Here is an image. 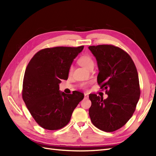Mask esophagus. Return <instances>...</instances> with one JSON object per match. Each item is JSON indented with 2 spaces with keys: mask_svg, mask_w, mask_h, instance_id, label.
I'll use <instances>...</instances> for the list:
<instances>
[{
  "mask_svg": "<svg viewBox=\"0 0 156 156\" xmlns=\"http://www.w3.org/2000/svg\"><path fill=\"white\" fill-rule=\"evenodd\" d=\"M88 94H87V93H84V98H88Z\"/></svg>",
  "mask_w": 156,
  "mask_h": 156,
  "instance_id": "obj_1",
  "label": "esophagus"
}]
</instances>
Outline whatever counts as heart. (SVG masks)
Listing matches in <instances>:
<instances>
[{"instance_id": "b5f03b06", "label": "heart", "mask_w": 156, "mask_h": 156, "mask_svg": "<svg viewBox=\"0 0 156 156\" xmlns=\"http://www.w3.org/2000/svg\"><path fill=\"white\" fill-rule=\"evenodd\" d=\"M78 64L82 67L88 69L90 66H94V62L92 59L88 55H83L78 59ZM85 84H82V87H84Z\"/></svg>"}]
</instances>
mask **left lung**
I'll list each match as a JSON object with an SVG mask.
<instances>
[{"instance_id": "1", "label": "left lung", "mask_w": 156, "mask_h": 156, "mask_svg": "<svg viewBox=\"0 0 156 156\" xmlns=\"http://www.w3.org/2000/svg\"><path fill=\"white\" fill-rule=\"evenodd\" d=\"M97 61V82L105 90L106 99L89 94L91 121L96 127L106 132L115 131L131 119L140 97L136 67L129 55L112 45L89 46Z\"/></svg>"}]
</instances>
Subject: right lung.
I'll return each instance as SVG.
<instances>
[{
    "mask_svg": "<svg viewBox=\"0 0 156 156\" xmlns=\"http://www.w3.org/2000/svg\"><path fill=\"white\" fill-rule=\"evenodd\" d=\"M83 49L84 46L44 49L28 64L23 78V99L41 127L58 130L65 127L84 98L80 92L66 94L59 87L62 80H68L72 62Z\"/></svg>",
    "mask_w": 156,
    "mask_h": 156,
    "instance_id": "right-lung-1",
    "label": "right lung"
}]
</instances>
